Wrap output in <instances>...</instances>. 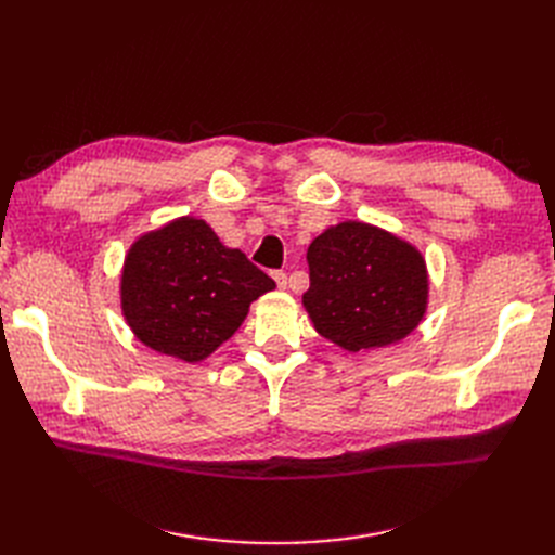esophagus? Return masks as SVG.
Returning a JSON list of instances; mask_svg holds the SVG:
<instances>
[{"mask_svg": "<svg viewBox=\"0 0 555 555\" xmlns=\"http://www.w3.org/2000/svg\"><path fill=\"white\" fill-rule=\"evenodd\" d=\"M273 280L278 282V287H280V289H287V284H289V278H287V273L275 271V273H273Z\"/></svg>", "mask_w": 555, "mask_h": 555, "instance_id": "obj_1", "label": "esophagus"}]
</instances>
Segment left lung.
Returning a JSON list of instances; mask_svg holds the SVG:
<instances>
[{
    "instance_id": "obj_1",
    "label": "left lung",
    "mask_w": 555,
    "mask_h": 555,
    "mask_svg": "<svg viewBox=\"0 0 555 555\" xmlns=\"http://www.w3.org/2000/svg\"><path fill=\"white\" fill-rule=\"evenodd\" d=\"M304 308L314 331L345 351L389 347L422 324L430 280L422 249L382 227L345 220L308 247Z\"/></svg>"
}]
</instances>
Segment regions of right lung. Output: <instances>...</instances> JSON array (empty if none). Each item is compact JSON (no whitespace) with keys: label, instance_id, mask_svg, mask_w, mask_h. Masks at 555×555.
<instances>
[{"label":"right lung","instance_id":"right-lung-1","mask_svg":"<svg viewBox=\"0 0 555 555\" xmlns=\"http://www.w3.org/2000/svg\"><path fill=\"white\" fill-rule=\"evenodd\" d=\"M273 289L275 282L210 224L182 215L129 245L120 308L139 343L198 363L241 328L251 300Z\"/></svg>","mask_w":555,"mask_h":555}]
</instances>
